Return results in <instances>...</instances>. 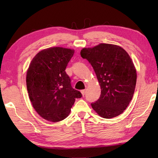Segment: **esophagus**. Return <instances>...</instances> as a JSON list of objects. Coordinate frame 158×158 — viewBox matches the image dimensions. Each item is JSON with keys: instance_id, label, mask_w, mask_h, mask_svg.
Instances as JSON below:
<instances>
[{"instance_id": "34e87169", "label": "esophagus", "mask_w": 158, "mask_h": 158, "mask_svg": "<svg viewBox=\"0 0 158 158\" xmlns=\"http://www.w3.org/2000/svg\"><path fill=\"white\" fill-rule=\"evenodd\" d=\"M81 94H82V95H83V96H84V95H85V89H83V90H81Z\"/></svg>"}]
</instances>
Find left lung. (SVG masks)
Returning <instances> with one entry per match:
<instances>
[{"mask_svg":"<svg viewBox=\"0 0 158 158\" xmlns=\"http://www.w3.org/2000/svg\"><path fill=\"white\" fill-rule=\"evenodd\" d=\"M81 56L93 67L101 88L98 100L91 104L98 115L110 119L122 114L135 92L136 72L130 56L119 46L100 43L83 48Z\"/></svg>","mask_w":158,"mask_h":158,"instance_id":"8db88e82","label":"left lung"}]
</instances>
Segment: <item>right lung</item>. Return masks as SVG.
I'll list each match as a JSON object with an SVG mask.
<instances>
[{"label": "right lung", "instance_id": "obj_1", "mask_svg": "<svg viewBox=\"0 0 158 158\" xmlns=\"http://www.w3.org/2000/svg\"><path fill=\"white\" fill-rule=\"evenodd\" d=\"M74 52L59 47L43 49L34 57L26 73L32 105L40 116L49 122L64 119L75 98L82 97L81 92L73 88L65 71Z\"/></svg>", "mask_w": 158, "mask_h": 158}]
</instances>
